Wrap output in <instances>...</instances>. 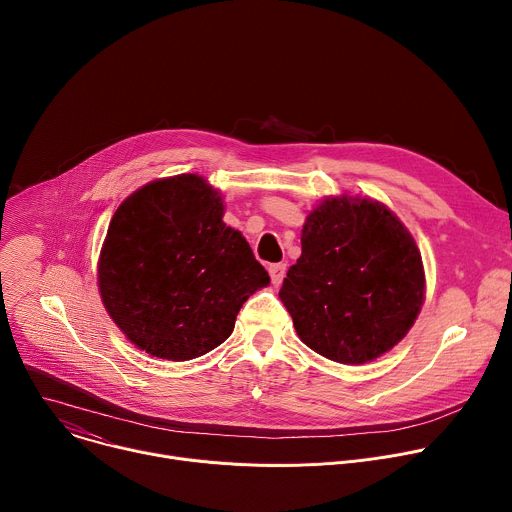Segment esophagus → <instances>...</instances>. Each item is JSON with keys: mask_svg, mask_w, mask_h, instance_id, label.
Instances as JSON below:
<instances>
[{"mask_svg": "<svg viewBox=\"0 0 512 512\" xmlns=\"http://www.w3.org/2000/svg\"><path fill=\"white\" fill-rule=\"evenodd\" d=\"M269 275H271V281H273L275 285H279V283L283 281V277H285V263H273V265H269Z\"/></svg>", "mask_w": 512, "mask_h": 512, "instance_id": "1", "label": "esophagus"}]
</instances>
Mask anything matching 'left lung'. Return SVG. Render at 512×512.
Returning a JSON list of instances; mask_svg holds the SVG:
<instances>
[{
    "label": "left lung",
    "mask_w": 512,
    "mask_h": 512,
    "mask_svg": "<svg viewBox=\"0 0 512 512\" xmlns=\"http://www.w3.org/2000/svg\"><path fill=\"white\" fill-rule=\"evenodd\" d=\"M279 298L314 352L340 364L371 362L399 344L421 312V253L383 202L326 196L306 216L302 255Z\"/></svg>",
    "instance_id": "obj_1"
}]
</instances>
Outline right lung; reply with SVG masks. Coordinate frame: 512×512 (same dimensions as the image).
<instances>
[{
	"mask_svg": "<svg viewBox=\"0 0 512 512\" xmlns=\"http://www.w3.org/2000/svg\"><path fill=\"white\" fill-rule=\"evenodd\" d=\"M223 196L198 174L160 178L115 210L97 265L101 302L139 350L192 360L223 344L241 306L269 285Z\"/></svg>",
	"mask_w": 512,
	"mask_h": 512,
	"instance_id": "obj_1",
	"label": "right lung"
}]
</instances>
